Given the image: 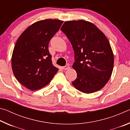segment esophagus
Segmentation results:
<instances>
[{
	"mask_svg": "<svg viewBox=\"0 0 130 130\" xmlns=\"http://www.w3.org/2000/svg\"><path fill=\"white\" fill-rule=\"evenodd\" d=\"M63 69L64 70H68L70 69V67L68 65H65V66H64V67H63Z\"/></svg>",
	"mask_w": 130,
	"mask_h": 130,
	"instance_id": "esophagus-1",
	"label": "esophagus"
}]
</instances>
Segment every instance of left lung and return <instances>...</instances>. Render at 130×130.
I'll list each match as a JSON object with an SVG mask.
<instances>
[{
  "instance_id": "8db88e82",
  "label": "left lung",
  "mask_w": 130,
  "mask_h": 130,
  "mask_svg": "<svg viewBox=\"0 0 130 130\" xmlns=\"http://www.w3.org/2000/svg\"><path fill=\"white\" fill-rule=\"evenodd\" d=\"M61 30L72 44L74 52L73 69L77 78L72 82L85 93L102 89L112 73V50L104 34L91 22L84 20L67 21Z\"/></svg>"
}]
</instances>
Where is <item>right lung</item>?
<instances>
[{
    "mask_svg": "<svg viewBox=\"0 0 130 130\" xmlns=\"http://www.w3.org/2000/svg\"><path fill=\"white\" fill-rule=\"evenodd\" d=\"M62 23L51 19L38 21L18 39L12 52V69L17 80L27 89L36 91L44 87L58 72L48 46Z\"/></svg>",
    "mask_w": 130,
    "mask_h": 130,
    "instance_id": "obj_1",
    "label": "right lung"
}]
</instances>
